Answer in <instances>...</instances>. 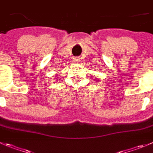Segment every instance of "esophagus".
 Masks as SVG:
<instances>
[{
    "label": "esophagus",
    "instance_id": "obj_1",
    "mask_svg": "<svg viewBox=\"0 0 153 153\" xmlns=\"http://www.w3.org/2000/svg\"><path fill=\"white\" fill-rule=\"evenodd\" d=\"M74 62H78V61L79 60V59H78V57H75V58H74Z\"/></svg>",
    "mask_w": 153,
    "mask_h": 153
}]
</instances>
